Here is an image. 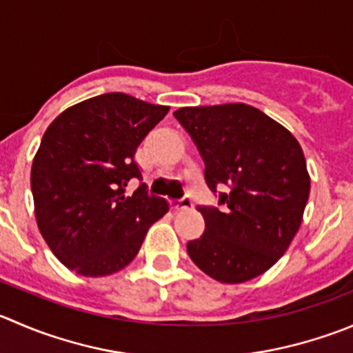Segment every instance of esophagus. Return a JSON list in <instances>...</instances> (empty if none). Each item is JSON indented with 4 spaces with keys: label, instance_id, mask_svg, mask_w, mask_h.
<instances>
[{
    "label": "esophagus",
    "instance_id": "1",
    "mask_svg": "<svg viewBox=\"0 0 353 353\" xmlns=\"http://www.w3.org/2000/svg\"><path fill=\"white\" fill-rule=\"evenodd\" d=\"M170 207H172V210H186V208L193 207V200L190 196H183L181 200L170 201Z\"/></svg>",
    "mask_w": 353,
    "mask_h": 353
}]
</instances>
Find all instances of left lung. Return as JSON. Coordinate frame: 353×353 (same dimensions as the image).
<instances>
[{
	"mask_svg": "<svg viewBox=\"0 0 353 353\" xmlns=\"http://www.w3.org/2000/svg\"><path fill=\"white\" fill-rule=\"evenodd\" d=\"M205 162V183L219 207L205 219L188 255L215 281L245 283L271 269L302 224L310 193L305 157L295 136L245 103L174 112Z\"/></svg>",
	"mask_w": 353,
	"mask_h": 353,
	"instance_id": "1",
	"label": "left lung"
}]
</instances>
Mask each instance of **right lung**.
Masks as SVG:
<instances>
[{
  "mask_svg": "<svg viewBox=\"0 0 353 353\" xmlns=\"http://www.w3.org/2000/svg\"><path fill=\"white\" fill-rule=\"evenodd\" d=\"M169 107L124 93L90 98L61 112L41 139L30 170L37 228L65 268L100 278L138 255L150 225L169 212L139 184L138 146Z\"/></svg>",
  "mask_w": 353,
  "mask_h": 353,
  "instance_id": "obj_1",
  "label": "right lung"
}]
</instances>
